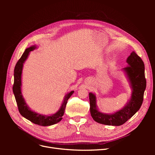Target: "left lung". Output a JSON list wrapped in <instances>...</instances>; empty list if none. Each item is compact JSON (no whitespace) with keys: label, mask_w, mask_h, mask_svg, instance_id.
I'll return each mask as SVG.
<instances>
[{"label":"left lung","mask_w":155,"mask_h":155,"mask_svg":"<svg viewBox=\"0 0 155 155\" xmlns=\"http://www.w3.org/2000/svg\"><path fill=\"white\" fill-rule=\"evenodd\" d=\"M126 62L127 65L121 70L127 78L132 92L130 98L122 109L112 114L101 112L96 104V96L92 92L89 93L91 114L97 123L107 125H121L134 115L142 106L146 88L144 63L134 51L127 59Z\"/></svg>","instance_id":"left-lung-1"}]
</instances>
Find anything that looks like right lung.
Returning <instances> with one entry per match:
<instances>
[{
  "instance_id": "obj_1",
  "label": "right lung",
  "mask_w": 155,
  "mask_h": 155,
  "mask_svg": "<svg viewBox=\"0 0 155 155\" xmlns=\"http://www.w3.org/2000/svg\"><path fill=\"white\" fill-rule=\"evenodd\" d=\"M36 48V45L31 46L29 48H26L25 52L22 55L20 59L17 63L15 69H14V84L13 86V92L15 97L18 111L24 118L28 120L35 124L41 126H50L59 122L62 120V116L64 113L67 101L70 97L72 95L74 91H70L64 96L61 106L59 108V109L53 114H41L31 110L30 108L26 103L22 94V72L23 64H24L25 61L28 57L30 52Z\"/></svg>"
}]
</instances>
